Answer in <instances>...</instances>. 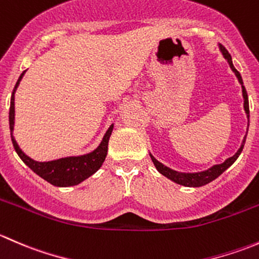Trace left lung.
<instances>
[{"label": "left lung", "instance_id": "obj_1", "mask_svg": "<svg viewBox=\"0 0 259 259\" xmlns=\"http://www.w3.org/2000/svg\"><path fill=\"white\" fill-rule=\"evenodd\" d=\"M218 48H219V51H221L222 55H223L224 59H226L227 62H228V65H229V67L232 69V71L234 72L236 77L238 79V82L241 83L242 96H243V109H244V113H245V115H247V119H248V124H247V133H248V126H249V104H248L247 91H245V88L243 86L242 76H241V74L237 71L236 67H234L233 61H232L231 54H229V52L226 50V48H224L223 45H221V44H218ZM245 138H247V134H245L244 138H243L242 144H241V146H239V149L237 150V153L234 154V155L227 158L223 163L214 164V165H211L210 168L205 169V170H202V171H193V173H189V171H188L187 173V171L174 170V169L169 168V166L164 165L163 163H160L159 160H156L151 153H149V155H150L151 161H153L154 165H155L156 170H158L161 176H164L165 178L170 179L171 182L177 183V184L183 185V187L198 188V187H203V185L208 184V183L213 182L214 179L218 178V177L221 176L223 171H226L227 169H228L229 166H231L232 164H233L234 161L238 159V156L241 155V153L243 150V146H244Z\"/></svg>", "mask_w": 259, "mask_h": 259}]
</instances>
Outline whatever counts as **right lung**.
Here are the masks:
<instances>
[{
  "label": "right lung",
  "mask_w": 259,
  "mask_h": 259,
  "mask_svg": "<svg viewBox=\"0 0 259 259\" xmlns=\"http://www.w3.org/2000/svg\"><path fill=\"white\" fill-rule=\"evenodd\" d=\"M26 70L20 75L16 85H15L14 91L11 95V105H10V132H11L12 144H14L15 150L21 158V160L33 171L49 182L50 184L55 187H74V185L80 184L89 177L95 174L103 165L106 155H108V144L110 135L113 133L114 124L109 126L106 133L104 134L103 140L98 148L94 149L90 153L82 154V155H74V156H65V158L55 159L50 161H37L33 160L28 155H26L17 144L16 139L14 137V127H15V94L20 85V81L22 80Z\"/></svg>",
  "instance_id": "obj_1"
}]
</instances>
